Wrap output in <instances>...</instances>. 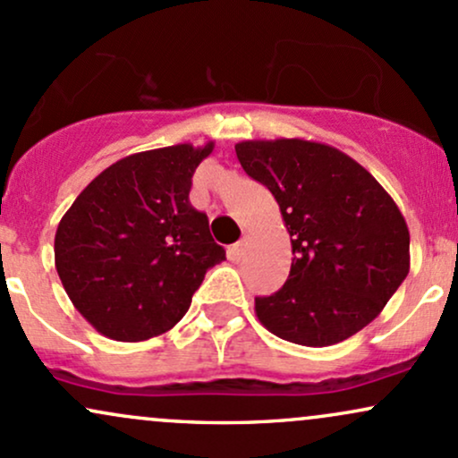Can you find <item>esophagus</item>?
<instances>
[{"label":"esophagus","instance_id":"obj_1","mask_svg":"<svg viewBox=\"0 0 458 458\" xmlns=\"http://www.w3.org/2000/svg\"><path fill=\"white\" fill-rule=\"evenodd\" d=\"M245 250H247V236L243 241H239V243H236L233 250H230V254H233L234 260H241L245 256Z\"/></svg>","mask_w":458,"mask_h":458}]
</instances>
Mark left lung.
Instances as JSON below:
<instances>
[{
	"label": "left lung",
	"mask_w": 458,
	"mask_h": 458,
	"mask_svg": "<svg viewBox=\"0 0 458 458\" xmlns=\"http://www.w3.org/2000/svg\"><path fill=\"white\" fill-rule=\"evenodd\" d=\"M234 150L273 193L293 245L286 284L256 297L260 323L301 346L338 344L364 329L409 273V228L390 193L320 141L245 140Z\"/></svg>",
	"instance_id": "obj_1"
}]
</instances>
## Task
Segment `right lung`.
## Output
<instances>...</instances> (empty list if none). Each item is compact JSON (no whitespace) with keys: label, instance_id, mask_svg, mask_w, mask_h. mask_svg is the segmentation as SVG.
I'll return each mask as SVG.
<instances>
[{"label":"right lung","instance_id":"obj_1","mask_svg":"<svg viewBox=\"0 0 458 458\" xmlns=\"http://www.w3.org/2000/svg\"><path fill=\"white\" fill-rule=\"evenodd\" d=\"M215 148L176 144L112 163L79 193L55 233L66 295L98 334L141 343L185 317L211 267L225 260L207 215L189 202Z\"/></svg>","mask_w":458,"mask_h":458}]
</instances>
